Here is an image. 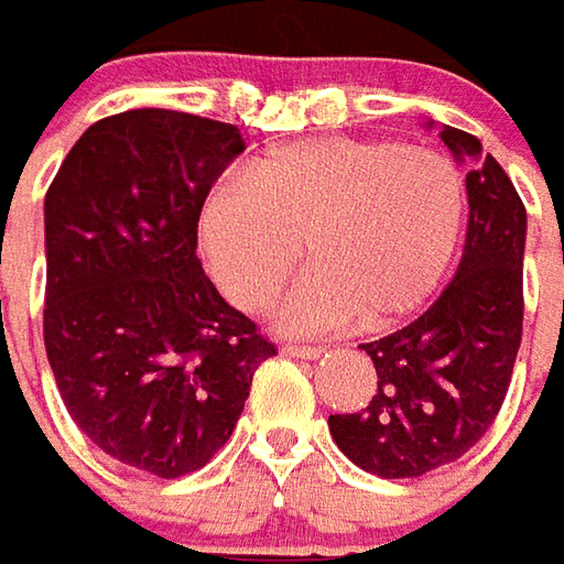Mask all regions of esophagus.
<instances>
[{"instance_id": "1", "label": "esophagus", "mask_w": 564, "mask_h": 564, "mask_svg": "<svg viewBox=\"0 0 564 564\" xmlns=\"http://www.w3.org/2000/svg\"><path fill=\"white\" fill-rule=\"evenodd\" d=\"M286 357H299V360H317L323 354L321 345H283Z\"/></svg>"}]
</instances>
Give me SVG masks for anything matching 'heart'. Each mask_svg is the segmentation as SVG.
<instances>
[{
  "label": "heart",
  "mask_w": 564,
  "mask_h": 564,
  "mask_svg": "<svg viewBox=\"0 0 564 564\" xmlns=\"http://www.w3.org/2000/svg\"><path fill=\"white\" fill-rule=\"evenodd\" d=\"M467 188L443 152L393 140L314 137L274 145L247 176L226 173L198 210L200 253L241 311L278 308L293 333L360 323L391 329L427 302L458 250Z\"/></svg>",
  "instance_id": "1"
}]
</instances>
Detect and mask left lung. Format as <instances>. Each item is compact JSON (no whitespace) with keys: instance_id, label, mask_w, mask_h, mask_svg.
<instances>
[{"instance_id":"1","label":"left lung","mask_w":564,"mask_h":564,"mask_svg":"<svg viewBox=\"0 0 564 564\" xmlns=\"http://www.w3.org/2000/svg\"><path fill=\"white\" fill-rule=\"evenodd\" d=\"M440 140L470 167L460 265L419 321L360 345L378 376L369 405L329 415L336 446L381 479L424 476L474 448L501 412L522 341V198L474 133L443 124Z\"/></svg>"}]
</instances>
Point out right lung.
<instances>
[{
    "instance_id": "add662e5",
    "label": "right lung",
    "mask_w": 564,
    "mask_h": 564,
    "mask_svg": "<svg viewBox=\"0 0 564 564\" xmlns=\"http://www.w3.org/2000/svg\"><path fill=\"white\" fill-rule=\"evenodd\" d=\"M243 152L226 121L131 109L78 137L45 195V350L109 458L176 479L226 446L278 354L195 256L207 188Z\"/></svg>"
}]
</instances>
